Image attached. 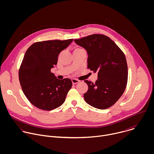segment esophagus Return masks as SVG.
Returning <instances> with one entry per match:
<instances>
[{"label": "esophagus", "instance_id": "34e87169", "mask_svg": "<svg viewBox=\"0 0 154 154\" xmlns=\"http://www.w3.org/2000/svg\"><path fill=\"white\" fill-rule=\"evenodd\" d=\"M79 82H80V80H79L77 79H72V82L73 85H75V84L78 83Z\"/></svg>", "mask_w": 154, "mask_h": 154}]
</instances>
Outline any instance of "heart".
Listing matches in <instances>:
<instances>
[{"mask_svg": "<svg viewBox=\"0 0 154 154\" xmlns=\"http://www.w3.org/2000/svg\"><path fill=\"white\" fill-rule=\"evenodd\" d=\"M80 50H82V49H80V48H75L74 50V51H80Z\"/></svg>", "mask_w": 154, "mask_h": 154, "instance_id": "b5f03b06", "label": "heart"}]
</instances>
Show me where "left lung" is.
<instances>
[{"instance_id":"obj_1","label":"left lung","mask_w":154,"mask_h":154,"mask_svg":"<svg viewBox=\"0 0 154 154\" xmlns=\"http://www.w3.org/2000/svg\"><path fill=\"white\" fill-rule=\"evenodd\" d=\"M88 53V68L97 73L95 83L85 82L88 90L83 94L91 106L104 109L114 105L124 93L128 79V68L124 52L109 37L93 34L74 39Z\"/></svg>"}]
</instances>
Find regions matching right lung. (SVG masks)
<instances>
[{
	"mask_svg": "<svg viewBox=\"0 0 154 154\" xmlns=\"http://www.w3.org/2000/svg\"><path fill=\"white\" fill-rule=\"evenodd\" d=\"M73 39L33 43L27 50L19 71V82L30 102L43 110L61 106L71 88L69 79L59 80L51 69L57 64L59 54Z\"/></svg>",
	"mask_w": 154,
	"mask_h": 154,
	"instance_id": "obj_1",
	"label": "right lung"
}]
</instances>
